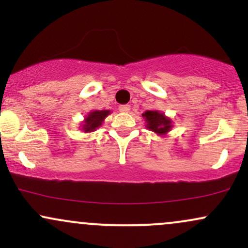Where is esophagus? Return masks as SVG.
<instances>
[{
	"label": "esophagus",
	"instance_id": "1",
	"mask_svg": "<svg viewBox=\"0 0 248 248\" xmlns=\"http://www.w3.org/2000/svg\"><path fill=\"white\" fill-rule=\"evenodd\" d=\"M119 110L122 113H128L130 110V106L129 105H121V106H119Z\"/></svg>",
	"mask_w": 248,
	"mask_h": 248
}]
</instances>
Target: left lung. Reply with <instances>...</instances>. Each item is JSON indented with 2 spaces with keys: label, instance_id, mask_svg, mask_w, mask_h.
<instances>
[{
  "label": "left lung",
  "instance_id": "8db88e82",
  "mask_svg": "<svg viewBox=\"0 0 248 248\" xmlns=\"http://www.w3.org/2000/svg\"><path fill=\"white\" fill-rule=\"evenodd\" d=\"M142 115L147 121V128L154 133L166 134L171 128V121L157 110H147Z\"/></svg>",
  "mask_w": 248,
  "mask_h": 248
}]
</instances>
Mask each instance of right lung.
Returning a JSON list of instances; mask_svg holds the SVG:
<instances>
[{"instance_id":"obj_1","label":"right lung","mask_w":248,"mask_h":248,"mask_svg":"<svg viewBox=\"0 0 248 248\" xmlns=\"http://www.w3.org/2000/svg\"><path fill=\"white\" fill-rule=\"evenodd\" d=\"M109 114V110H94L91 112L86 119H85L82 129L85 132H93L99 126H101V122L105 120V118Z\"/></svg>"}]
</instances>
